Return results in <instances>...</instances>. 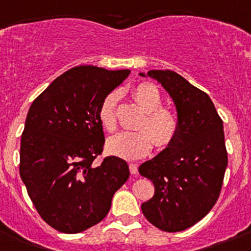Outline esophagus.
Returning <instances> with one entry per match:
<instances>
[{
    "label": "esophagus",
    "mask_w": 251,
    "mask_h": 251,
    "mask_svg": "<svg viewBox=\"0 0 251 251\" xmlns=\"http://www.w3.org/2000/svg\"><path fill=\"white\" fill-rule=\"evenodd\" d=\"M129 170H130V174H133V175H137L138 174V165L134 163H130L129 164Z\"/></svg>",
    "instance_id": "34e87169"
}]
</instances>
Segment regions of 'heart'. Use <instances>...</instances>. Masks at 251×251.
<instances>
[{
	"mask_svg": "<svg viewBox=\"0 0 251 251\" xmlns=\"http://www.w3.org/2000/svg\"><path fill=\"white\" fill-rule=\"evenodd\" d=\"M132 96L145 111L139 128L134 132H121L109 138L107 149L117 156L135 159L147 155L154 143L166 148L175 140L180 130V117L175 109L163 106V96L156 86L142 82L135 86ZM101 124L108 132L117 127V95L109 94L102 101L99 111Z\"/></svg>",
	"mask_w": 251,
	"mask_h": 251,
	"instance_id": "obj_1",
	"label": "heart"
}]
</instances>
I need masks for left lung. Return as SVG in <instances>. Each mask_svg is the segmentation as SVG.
<instances>
[{"instance_id": "8db88e82", "label": "left lung", "mask_w": 251, "mask_h": 251, "mask_svg": "<svg viewBox=\"0 0 251 251\" xmlns=\"http://www.w3.org/2000/svg\"><path fill=\"white\" fill-rule=\"evenodd\" d=\"M144 76V74H140ZM173 97L180 117L177 137L139 166L152 181V199L142 204L145 218L164 231H181L216 204L228 165L223 121L208 95L170 70H150Z\"/></svg>"}]
</instances>
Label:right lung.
Listing matches in <instances>:
<instances>
[{
	"mask_svg": "<svg viewBox=\"0 0 251 251\" xmlns=\"http://www.w3.org/2000/svg\"><path fill=\"white\" fill-rule=\"evenodd\" d=\"M129 74L76 66L52 81L28 111L21 177L43 221L61 233L75 234L100 223L129 177L121 157L95 161L104 145L100 106Z\"/></svg>",
	"mask_w": 251,
	"mask_h": 251,
	"instance_id": "obj_1",
	"label": "right lung"
}]
</instances>
